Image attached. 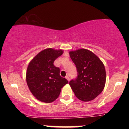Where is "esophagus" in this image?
Masks as SVG:
<instances>
[{"label": "esophagus", "mask_w": 129, "mask_h": 129, "mask_svg": "<svg viewBox=\"0 0 129 129\" xmlns=\"http://www.w3.org/2000/svg\"><path fill=\"white\" fill-rule=\"evenodd\" d=\"M66 79H67L69 81H70V78H69V76H66Z\"/></svg>", "instance_id": "1"}]
</instances>
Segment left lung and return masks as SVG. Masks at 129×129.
Segmentation results:
<instances>
[{"label":"left lung","instance_id":"left-lung-1","mask_svg":"<svg viewBox=\"0 0 129 129\" xmlns=\"http://www.w3.org/2000/svg\"><path fill=\"white\" fill-rule=\"evenodd\" d=\"M76 67L77 77L69 84L75 96L82 101L94 100L104 88L106 73L104 66L99 57L86 49L70 52Z\"/></svg>","mask_w":129,"mask_h":129}]
</instances>
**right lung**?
I'll return each instance as SVG.
<instances>
[{
	"label": "right lung",
	"mask_w": 129,
	"mask_h": 129,
	"mask_svg": "<svg viewBox=\"0 0 129 129\" xmlns=\"http://www.w3.org/2000/svg\"><path fill=\"white\" fill-rule=\"evenodd\" d=\"M63 51L47 48L33 59L26 70V83L31 92L38 100L50 103L56 100L61 88L69 81L60 75V69L54 62Z\"/></svg>",
	"instance_id": "obj_1"
}]
</instances>
